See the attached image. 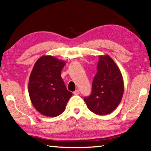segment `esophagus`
<instances>
[{"label":"esophagus","mask_w":151,"mask_h":151,"mask_svg":"<svg viewBox=\"0 0 151 151\" xmlns=\"http://www.w3.org/2000/svg\"><path fill=\"white\" fill-rule=\"evenodd\" d=\"M73 93L75 94V95H78L80 93V90H76L75 91H74Z\"/></svg>","instance_id":"1"}]
</instances>
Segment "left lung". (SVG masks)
Masks as SVG:
<instances>
[{"label": "left lung", "mask_w": 151, "mask_h": 151, "mask_svg": "<svg viewBox=\"0 0 151 151\" xmlns=\"http://www.w3.org/2000/svg\"><path fill=\"white\" fill-rule=\"evenodd\" d=\"M90 96L84 98L88 108L99 115L110 114L122 98L124 81L119 67L109 55H100Z\"/></svg>", "instance_id": "left-lung-1"}]
</instances>
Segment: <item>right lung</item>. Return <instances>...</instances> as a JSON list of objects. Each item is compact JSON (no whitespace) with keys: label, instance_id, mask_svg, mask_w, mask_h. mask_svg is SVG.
<instances>
[{"label":"right lung","instance_id":"add662e5","mask_svg":"<svg viewBox=\"0 0 151 151\" xmlns=\"http://www.w3.org/2000/svg\"><path fill=\"white\" fill-rule=\"evenodd\" d=\"M65 65L51 55H44L35 63L29 81V94L40 113L55 117L65 111L73 95L67 90L61 72Z\"/></svg>","mask_w":151,"mask_h":151}]
</instances>
